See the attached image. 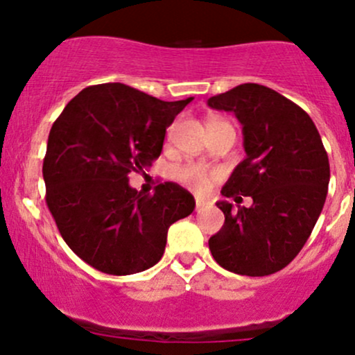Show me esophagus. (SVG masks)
Instances as JSON below:
<instances>
[{"label":"esophagus","instance_id":"34e87169","mask_svg":"<svg viewBox=\"0 0 355 355\" xmlns=\"http://www.w3.org/2000/svg\"><path fill=\"white\" fill-rule=\"evenodd\" d=\"M207 207H209V203L203 202V200H200V198H197V202H195V210H197V211H202V210H205Z\"/></svg>","mask_w":355,"mask_h":355}]
</instances>
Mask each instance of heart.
Here are the masks:
<instances>
[{"label":"heart","mask_w":355,"mask_h":355,"mask_svg":"<svg viewBox=\"0 0 355 355\" xmlns=\"http://www.w3.org/2000/svg\"><path fill=\"white\" fill-rule=\"evenodd\" d=\"M220 121H223V120H218V118H210L207 126L220 123ZM178 178H180L183 183H187V185H190L191 189H195L198 191L209 190L211 182H214V175H211L209 170L202 168V166H198V165L183 166L180 172H178Z\"/></svg>","instance_id":"1"}]
</instances>
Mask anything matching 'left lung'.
<instances>
[{"label":"left lung","instance_id":"8db88e82","mask_svg":"<svg viewBox=\"0 0 355 355\" xmlns=\"http://www.w3.org/2000/svg\"><path fill=\"white\" fill-rule=\"evenodd\" d=\"M207 103L242 123L247 157L222 195L254 200L237 210L217 202L225 222L209 240L211 255L234 274H275L302 250L319 218L331 178L327 152L312 118L263 85H239Z\"/></svg>","mask_w":355,"mask_h":355}]
</instances>
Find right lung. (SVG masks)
<instances>
[{
	"instance_id": "right-lung-1",
	"label": "right lung",
	"mask_w": 355,
	"mask_h": 355,
	"mask_svg": "<svg viewBox=\"0 0 355 355\" xmlns=\"http://www.w3.org/2000/svg\"><path fill=\"white\" fill-rule=\"evenodd\" d=\"M191 101H162L123 83L81 89L56 118L43 162L46 205L67 245L110 275L162 259L166 232L195 209L190 191L164 182L132 189L128 173L160 157L165 132Z\"/></svg>"
}]
</instances>
